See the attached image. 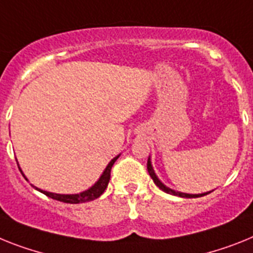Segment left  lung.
Segmentation results:
<instances>
[{
	"mask_svg": "<svg viewBox=\"0 0 253 253\" xmlns=\"http://www.w3.org/2000/svg\"><path fill=\"white\" fill-rule=\"evenodd\" d=\"M146 167H148V172H149L150 177L153 179V181H154V184H156L157 186H158L161 190H163L165 193H169V194H172V195H177V197H182V198H198V197H203V195L209 194V193H202V194H188V193H181V192H176V190H173V189L169 188V186H166L165 184H163L161 180L157 177L156 172H154V169H153V166H152V162H150V158H148V163H146Z\"/></svg>",
	"mask_w": 253,
	"mask_h": 253,
	"instance_id": "1",
	"label": "left lung"
}]
</instances>
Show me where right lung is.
<instances>
[{
  "mask_svg": "<svg viewBox=\"0 0 253 253\" xmlns=\"http://www.w3.org/2000/svg\"><path fill=\"white\" fill-rule=\"evenodd\" d=\"M118 157L120 156L114 157V158L108 163L107 169H104L103 175L100 176V179L97 180L94 185L91 186L90 189L84 190V192L80 193V194H56V193H50V192H46V190H41V189L36 188V186L35 188L37 189L38 192L43 193L44 195H47V197H50V198L52 199H56V201H60V202L73 203V205H76V203L90 202V201H94V199L99 198V197L104 193V190L107 189L108 182H109L110 180V169H112V166L114 165V162L118 159ZM20 172H22V169H20ZM23 176H24V173H23ZM25 179H27V177H25Z\"/></svg>",
  "mask_w": 253,
  "mask_h": 253,
  "instance_id": "right-lung-1",
  "label": "right lung"
}]
</instances>
